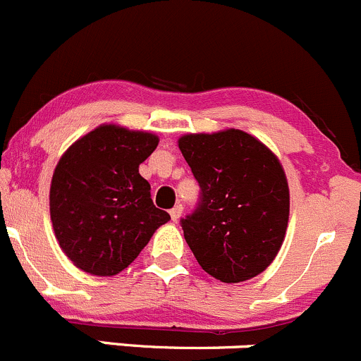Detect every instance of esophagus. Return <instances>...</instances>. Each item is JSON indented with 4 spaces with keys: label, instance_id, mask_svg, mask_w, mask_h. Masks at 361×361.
<instances>
[{
    "label": "esophagus",
    "instance_id": "34e87169",
    "mask_svg": "<svg viewBox=\"0 0 361 361\" xmlns=\"http://www.w3.org/2000/svg\"><path fill=\"white\" fill-rule=\"evenodd\" d=\"M182 210H184V208H182V205H176V207L172 208V210H170V217H172L173 222L179 221L180 215H182Z\"/></svg>",
    "mask_w": 361,
    "mask_h": 361
}]
</instances>
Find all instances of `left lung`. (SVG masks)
Listing matches in <instances>:
<instances>
[{
  "label": "left lung",
  "mask_w": 361,
  "mask_h": 361,
  "mask_svg": "<svg viewBox=\"0 0 361 361\" xmlns=\"http://www.w3.org/2000/svg\"><path fill=\"white\" fill-rule=\"evenodd\" d=\"M179 149L202 189L195 214L180 222L196 261L224 283L261 274L283 245L290 214L280 159L236 128L188 133Z\"/></svg>",
  "instance_id": "8db88e82"
}]
</instances>
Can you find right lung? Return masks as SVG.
Segmentation results:
<instances>
[{
  "instance_id": "add662e5",
  "label": "right lung",
  "mask_w": 361,
  "mask_h": 361,
  "mask_svg": "<svg viewBox=\"0 0 361 361\" xmlns=\"http://www.w3.org/2000/svg\"><path fill=\"white\" fill-rule=\"evenodd\" d=\"M158 142L151 132L104 123L61 156L50 184V219L62 252L78 269L114 276L169 222L139 173Z\"/></svg>"
}]
</instances>
